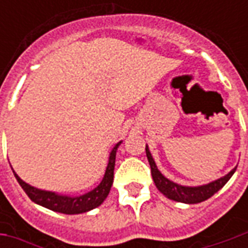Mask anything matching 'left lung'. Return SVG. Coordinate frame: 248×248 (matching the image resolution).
Here are the masks:
<instances>
[{"label":"left lung","mask_w":248,"mask_h":248,"mask_svg":"<svg viewBox=\"0 0 248 248\" xmlns=\"http://www.w3.org/2000/svg\"><path fill=\"white\" fill-rule=\"evenodd\" d=\"M146 155L149 159L151 167V175H153V181L155 183L156 188L169 199L175 201V202L181 203H188V204H194V203H201L203 201H206L208 198H211L218 192L222 187L229 182V179L232 177V174L236 170V167H234L229 174H226L224 177L218 178L213 182L207 183V185H201V186H182L178 183L172 182L170 179H167L163 174H162L158 167L155 165V161L151 155L149 146L146 145Z\"/></svg>","instance_id":"left-lung-1"}]
</instances>
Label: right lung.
Instances as JSON below:
<instances>
[{
  "mask_svg": "<svg viewBox=\"0 0 248 248\" xmlns=\"http://www.w3.org/2000/svg\"><path fill=\"white\" fill-rule=\"evenodd\" d=\"M122 143V140L118 142L114 146L113 150L110 151L108 155V163L106 167V171L103 175L102 181L97 187H94L93 190L89 192H85L82 195H63V194H58L54 191H46V190H41L37 187L31 186L29 183L22 181L21 178L16 174L13 170V174L19 186L24 188V191L28 194V197L37 204H40L42 207H46L56 211V213L67 214V215H74V214H82L87 213L93 208L101 206L103 201L108 198L111 185H113L114 179V166H115V155H117V150H118L119 145Z\"/></svg>",
  "mask_w": 248,
  "mask_h": 248,
  "instance_id": "obj_1",
  "label": "right lung"
}]
</instances>
